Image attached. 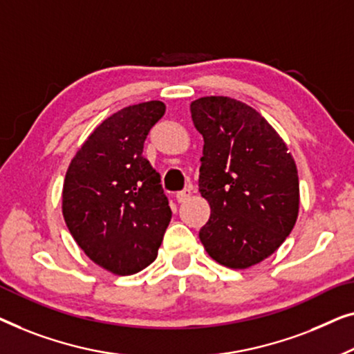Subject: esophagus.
<instances>
[{
	"mask_svg": "<svg viewBox=\"0 0 354 354\" xmlns=\"http://www.w3.org/2000/svg\"><path fill=\"white\" fill-rule=\"evenodd\" d=\"M191 189H183V191H179V192H176V201L179 202V203H183V202H186L189 197H191Z\"/></svg>",
	"mask_w": 354,
	"mask_h": 354,
	"instance_id": "34e87169",
	"label": "esophagus"
}]
</instances>
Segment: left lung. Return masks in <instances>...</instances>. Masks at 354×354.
<instances>
[{"mask_svg": "<svg viewBox=\"0 0 354 354\" xmlns=\"http://www.w3.org/2000/svg\"><path fill=\"white\" fill-rule=\"evenodd\" d=\"M191 117L203 136L198 191L212 210L198 237L220 265L245 270L272 255L295 226L297 165L274 128L247 104L201 97Z\"/></svg>", "mask_w": 354, "mask_h": 354, "instance_id": "left-lung-1", "label": "left lung"}]
</instances>
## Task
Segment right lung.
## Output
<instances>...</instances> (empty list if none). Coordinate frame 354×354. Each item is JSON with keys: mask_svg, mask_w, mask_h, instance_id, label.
<instances>
[{"mask_svg": "<svg viewBox=\"0 0 354 354\" xmlns=\"http://www.w3.org/2000/svg\"><path fill=\"white\" fill-rule=\"evenodd\" d=\"M163 113L160 101L122 109L89 134L68 165L64 220L80 248L113 274L129 276L151 265L170 225L160 176L142 156Z\"/></svg>", "mask_w": 354, "mask_h": 354, "instance_id": "add662e5", "label": "right lung"}]
</instances>
